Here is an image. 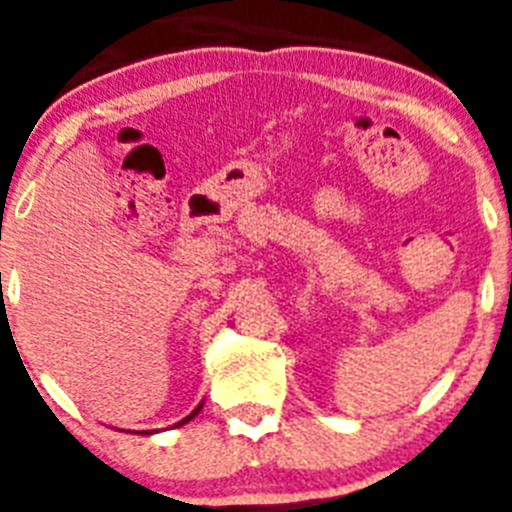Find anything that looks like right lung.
<instances>
[{"instance_id": "add662e5", "label": "right lung", "mask_w": 512, "mask_h": 512, "mask_svg": "<svg viewBox=\"0 0 512 512\" xmlns=\"http://www.w3.org/2000/svg\"><path fill=\"white\" fill-rule=\"evenodd\" d=\"M200 410H202V405H200V408H194V410H192V413H189V415H187V418H184V420H179V423H176V425H184V423H189V420H192V418H194V415L200 413Z\"/></svg>"}]
</instances>
